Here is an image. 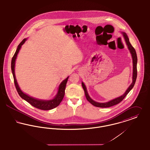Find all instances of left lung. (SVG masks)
I'll return each mask as SVG.
<instances>
[{
	"label": "left lung",
	"instance_id": "1",
	"mask_svg": "<svg viewBox=\"0 0 150 150\" xmlns=\"http://www.w3.org/2000/svg\"><path fill=\"white\" fill-rule=\"evenodd\" d=\"M121 33L122 34L123 38H124V40L125 41V43L127 46V48L129 49V50L130 51V53L132 55V84L129 86V87L126 89V91H125V92L123 93V95H122L121 96L116 97L113 100H111L108 102L105 103H98L96 102L95 101H94L93 99H92L91 97L89 96V94H88V91H87V89L86 86V85L84 84V83L82 81L81 82V85L83 88L84 91V93H85V95L87 100L88 101L92 104L93 105L95 106L96 107H100V108H108V107H110L112 106L118 104V103H120L121 101H122L123 100V98L126 97V96L129 93V92L133 88L135 83V81L137 79V53L135 52V49L132 46V45L130 44V41H129V39L128 38V36L126 35V33L125 32H121Z\"/></svg>",
	"mask_w": 150,
	"mask_h": 150
}]
</instances>
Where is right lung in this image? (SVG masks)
<instances>
[{
    "label": "right lung",
    "instance_id": "obj_1",
    "mask_svg": "<svg viewBox=\"0 0 150 150\" xmlns=\"http://www.w3.org/2000/svg\"><path fill=\"white\" fill-rule=\"evenodd\" d=\"M27 38L24 39L21 42L20 44L18 45V48L16 49V51L11 61V70H12V73L14 79V83L15 85L16 88V90L18 91V95L20 96L23 99L25 100L28 103H29L30 104L32 105L33 106L36 108L41 109V110H51L53 109L54 108H56L57 106L59 105L62 101V99L63 98V97L64 96L65 93V88L66 86V84L67 82L69 76H67V78L64 80H63L62 82L60 83L58 88V91L55 96L52 99L50 100H43V99H40L37 98L35 97H32L28 94H26L20 88L18 84L17 80L15 76V62H16V59L17 58L18 54L19 53V51L22 46V45L24 44L25 41H27Z\"/></svg>",
    "mask_w": 150,
    "mask_h": 150
}]
</instances>
